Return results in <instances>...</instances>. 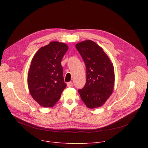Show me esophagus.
<instances>
[{"label":"esophagus","instance_id":"1","mask_svg":"<svg viewBox=\"0 0 148 148\" xmlns=\"http://www.w3.org/2000/svg\"><path fill=\"white\" fill-rule=\"evenodd\" d=\"M67 86L68 87H72L73 86V83L71 82H69L67 83Z\"/></svg>","mask_w":148,"mask_h":148}]
</instances>
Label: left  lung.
Returning <instances> with one entry per match:
<instances>
[{"instance_id":"left-lung-1","label":"left lung","mask_w":148,"mask_h":148,"mask_svg":"<svg viewBox=\"0 0 148 148\" xmlns=\"http://www.w3.org/2000/svg\"><path fill=\"white\" fill-rule=\"evenodd\" d=\"M86 68V82L79 89L81 99L86 106L94 108L103 106L111 95L114 88L113 64L103 49L91 40L75 45Z\"/></svg>"}]
</instances>
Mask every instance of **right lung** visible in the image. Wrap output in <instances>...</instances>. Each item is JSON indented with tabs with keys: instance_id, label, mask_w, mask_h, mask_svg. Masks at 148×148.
<instances>
[{
	"instance_id": "1",
	"label": "right lung",
	"mask_w": 148,
	"mask_h": 148,
	"mask_svg": "<svg viewBox=\"0 0 148 148\" xmlns=\"http://www.w3.org/2000/svg\"><path fill=\"white\" fill-rule=\"evenodd\" d=\"M68 49L67 45L57 41L40 48L31 62L27 77L31 95L44 107H53L66 87L61 60Z\"/></svg>"
}]
</instances>
